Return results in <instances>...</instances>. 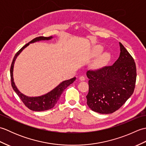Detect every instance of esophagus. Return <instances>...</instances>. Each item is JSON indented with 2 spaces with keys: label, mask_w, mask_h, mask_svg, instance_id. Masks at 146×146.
<instances>
[{
  "label": "esophagus",
  "mask_w": 146,
  "mask_h": 146,
  "mask_svg": "<svg viewBox=\"0 0 146 146\" xmlns=\"http://www.w3.org/2000/svg\"><path fill=\"white\" fill-rule=\"evenodd\" d=\"M79 79L80 81H84V80H85V77L84 76H80L79 77Z\"/></svg>",
  "instance_id": "esophagus-1"
}]
</instances>
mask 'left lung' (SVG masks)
Masks as SVG:
<instances>
[{
	"label": "left lung",
	"instance_id": "8db88e82",
	"mask_svg": "<svg viewBox=\"0 0 146 146\" xmlns=\"http://www.w3.org/2000/svg\"><path fill=\"white\" fill-rule=\"evenodd\" d=\"M119 58L111 66L88 71V107L95 112L111 113L131 97L134 90L136 66L134 59L120 42Z\"/></svg>",
	"mask_w": 146,
	"mask_h": 146
}]
</instances>
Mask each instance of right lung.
I'll list each match as a JSON object with an SVG mask.
<instances>
[{"mask_svg":"<svg viewBox=\"0 0 146 146\" xmlns=\"http://www.w3.org/2000/svg\"><path fill=\"white\" fill-rule=\"evenodd\" d=\"M52 38H53L52 36H41L33 39L31 41H30L25 46H24L23 47L15 54V56L13 59V61L12 62L10 72L12 88H13L14 92L16 93L17 95L19 96V97L21 98V100L23 101L24 104H25L26 106L27 107H28L30 110L33 111H45L51 109L52 108H53L54 107V105L56 104L59 99H60L61 94H63L64 90L70 85H71V83H73L74 81H75L76 80V77H74V78H71L70 80H64V81L61 82L60 84L56 86V87L52 89V90L48 92L47 94H45L41 96H38V97H28V96L23 94V93H21L19 90V89L17 88L16 85H15L14 80L13 72L15 61L16 60L18 56L20 54L21 52L23 51L27 46H28L29 45V44H32V43H35L41 41H46H46H48V40H51Z\"/></svg>","mask_w":146,"mask_h":146,"instance_id":"add662e5","label":"right lung"}]
</instances>
